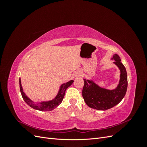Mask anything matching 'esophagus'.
Returning <instances> with one entry per match:
<instances>
[{
	"instance_id": "esophagus-1",
	"label": "esophagus",
	"mask_w": 147,
	"mask_h": 147,
	"mask_svg": "<svg viewBox=\"0 0 147 147\" xmlns=\"http://www.w3.org/2000/svg\"><path fill=\"white\" fill-rule=\"evenodd\" d=\"M78 76H79V77H81V76H82V75H81L80 74H79V75H78Z\"/></svg>"
}]
</instances>
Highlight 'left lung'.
<instances>
[{"instance_id":"obj_1","label":"left lung","mask_w":147,"mask_h":147,"mask_svg":"<svg viewBox=\"0 0 147 147\" xmlns=\"http://www.w3.org/2000/svg\"><path fill=\"white\" fill-rule=\"evenodd\" d=\"M121 72L120 80L116 89L109 90L102 88L89 80L83 79L84 84L82 96L87 105L92 109L106 110L112 108L122 100L126 94L127 88V77L125 67L121 63V59L115 54L112 59Z\"/></svg>"}]
</instances>
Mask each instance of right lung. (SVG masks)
<instances>
[{
	"instance_id": "obj_1",
	"label": "right lung",
	"mask_w": 147,
	"mask_h": 147,
	"mask_svg": "<svg viewBox=\"0 0 147 147\" xmlns=\"http://www.w3.org/2000/svg\"><path fill=\"white\" fill-rule=\"evenodd\" d=\"M73 82H74L73 80H70L69 82H67L65 83H64L63 84H62L61 86L58 94H57L56 97L53 100L48 101V102H42L39 104L34 103L32 100L29 99L28 97L26 96L24 92H23V88H22L20 78V91L21 93L22 97H23V99L26 102V104L29 105L30 107H31L40 111H51L54 109H55L56 107L58 106L61 103L64 97L65 90H67V88L69 87L71 84L73 83Z\"/></svg>"
}]
</instances>
